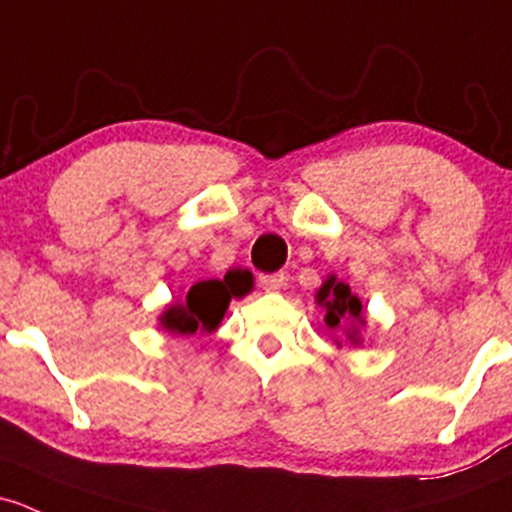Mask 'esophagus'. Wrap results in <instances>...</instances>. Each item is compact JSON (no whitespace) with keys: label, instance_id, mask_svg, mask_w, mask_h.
I'll return each instance as SVG.
<instances>
[{"label":"esophagus","instance_id":"34e87169","mask_svg":"<svg viewBox=\"0 0 512 512\" xmlns=\"http://www.w3.org/2000/svg\"><path fill=\"white\" fill-rule=\"evenodd\" d=\"M287 277L282 272H274V274H260V287L267 289V292H277V289L284 287Z\"/></svg>","mask_w":512,"mask_h":512}]
</instances>
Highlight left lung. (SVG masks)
Masks as SVG:
<instances>
[{
  "label": "left lung",
  "mask_w": 512,
  "mask_h": 512,
  "mask_svg": "<svg viewBox=\"0 0 512 512\" xmlns=\"http://www.w3.org/2000/svg\"><path fill=\"white\" fill-rule=\"evenodd\" d=\"M319 304H324L326 309L328 328H338L341 326V321L346 319H353L358 321V324H363V316H360L363 304H360V299L355 297V294H351L348 284L336 282V277L328 279L324 287L319 289ZM348 338L355 343V331Z\"/></svg>",
  "instance_id": "obj_1"
}]
</instances>
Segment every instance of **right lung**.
<instances>
[{"label":"right lung","instance_id":"add662e5","mask_svg":"<svg viewBox=\"0 0 512 512\" xmlns=\"http://www.w3.org/2000/svg\"><path fill=\"white\" fill-rule=\"evenodd\" d=\"M252 287V274L242 270L225 272L223 279H201L186 292L181 304H174L161 316V326L179 336L196 331L211 333L218 328L230 299L245 297Z\"/></svg>","mask_w":512,"mask_h":512}]
</instances>
